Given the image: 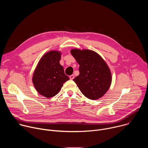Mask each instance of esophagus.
<instances>
[{
	"mask_svg": "<svg viewBox=\"0 0 148 148\" xmlns=\"http://www.w3.org/2000/svg\"><path fill=\"white\" fill-rule=\"evenodd\" d=\"M70 78L71 79H73L74 78V75H70Z\"/></svg>",
	"mask_w": 148,
	"mask_h": 148,
	"instance_id": "1",
	"label": "esophagus"
}]
</instances>
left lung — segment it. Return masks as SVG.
Instances as JSON below:
<instances>
[{"instance_id": "left-lung-1", "label": "left lung", "mask_w": 148, "mask_h": 148, "mask_svg": "<svg viewBox=\"0 0 148 148\" xmlns=\"http://www.w3.org/2000/svg\"><path fill=\"white\" fill-rule=\"evenodd\" d=\"M71 53L79 65V74L73 81L82 94L95 100L109 90L112 81L111 71L103 59L90 50L72 49Z\"/></svg>"}]
</instances>
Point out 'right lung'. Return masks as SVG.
Wrapping results in <instances>:
<instances>
[{"label":"right lung","mask_w":148,"mask_h":148,"mask_svg":"<svg viewBox=\"0 0 148 148\" xmlns=\"http://www.w3.org/2000/svg\"><path fill=\"white\" fill-rule=\"evenodd\" d=\"M61 52L50 51L40 60L34 70L32 81L37 91L45 97L57 95L69 77L60 64Z\"/></svg>","instance_id":"add662e5"}]
</instances>
